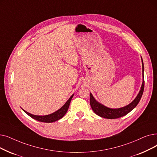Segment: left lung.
I'll return each mask as SVG.
<instances>
[{
  "label": "left lung",
  "instance_id": "obj_1",
  "mask_svg": "<svg viewBox=\"0 0 157 157\" xmlns=\"http://www.w3.org/2000/svg\"><path fill=\"white\" fill-rule=\"evenodd\" d=\"M142 59V73H143V81L142 84L140 88V90L137 96L132 102L130 104L128 105L122 107L120 108H108L102 104L98 103V102L93 97V95L91 93H90V104L92 110L94 112L95 114H97L99 116L109 119H117L121 117H123L129 112H130L133 108H135L139 103V101L141 99L143 92H144V63H143V60Z\"/></svg>",
  "mask_w": 157,
  "mask_h": 157
}]
</instances>
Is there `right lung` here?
<instances>
[{
    "mask_svg": "<svg viewBox=\"0 0 157 157\" xmlns=\"http://www.w3.org/2000/svg\"><path fill=\"white\" fill-rule=\"evenodd\" d=\"M73 95H71V97L68 99V101L66 102L65 104L61 108H59L58 110H57L56 112H54L51 114L49 115H33L29 113H28V112L25 111L24 110V112L25 113H26L28 114L29 116H30L31 117H32L33 119H35L36 121H38L40 122H55L60 119H62L64 115H65V113H67V110H68V108L69 107L70 103H71V99L73 97Z\"/></svg>",
    "mask_w": 157,
    "mask_h": 157,
    "instance_id": "obj_1",
    "label": "right lung"
}]
</instances>
